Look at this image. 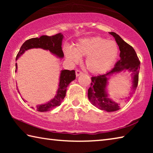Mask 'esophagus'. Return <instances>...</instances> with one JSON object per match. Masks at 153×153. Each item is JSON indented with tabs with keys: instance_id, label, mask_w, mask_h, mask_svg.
I'll return each mask as SVG.
<instances>
[{
	"instance_id": "1",
	"label": "esophagus",
	"mask_w": 153,
	"mask_h": 153,
	"mask_svg": "<svg viewBox=\"0 0 153 153\" xmlns=\"http://www.w3.org/2000/svg\"><path fill=\"white\" fill-rule=\"evenodd\" d=\"M82 74H83L82 72L81 71H79V70H76V75L77 77H79V76H81Z\"/></svg>"
}]
</instances>
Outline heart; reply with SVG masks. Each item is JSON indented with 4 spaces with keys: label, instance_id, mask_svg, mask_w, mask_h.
<instances>
[{
    "label": "heart",
    "instance_id": "obj_1",
    "mask_svg": "<svg viewBox=\"0 0 153 153\" xmlns=\"http://www.w3.org/2000/svg\"><path fill=\"white\" fill-rule=\"evenodd\" d=\"M119 51L115 41L99 36L80 40L74 48L67 47L65 51L67 57L76 63L82 56H87L86 68L94 74L105 73L111 69L117 60Z\"/></svg>",
    "mask_w": 153,
    "mask_h": 153
}]
</instances>
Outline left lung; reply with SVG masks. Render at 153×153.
Listing matches in <instances>:
<instances>
[{"label":"left lung","mask_w":153,"mask_h":153,"mask_svg":"<svg viewBox=\"0 0 153 153\" xmlns=\"http://www.w3.org/2000/svg\"><path fill=\"white\" fill-rule=\"evenodd\" d=\"M115 38L120 48V59L115 67L107 74L92 77L91 86L88 90V97L92 104L96 107L107 112H113L120 108V103L109 97L107 91L108 80L113 75L128 71L132 78V92L136 90L138 83V75L140 62L132 46L126 42L115 32H109Z\"/></svg>","instance_id":"1"}]
</instances>
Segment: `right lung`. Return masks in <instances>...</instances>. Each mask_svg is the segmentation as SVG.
I'll return each mask as SVG.
<instances>
[{
	"label": "right lung",
	"instance_id": "right-lung-1",
	"mask_svg": "<svg viewBox=\"0 0 153 153\" xmlns=\"http://www.w3.org/2000/svg\"><path fill=\"white\" fill-rule=\"evenodd\" d=\"M63 37V34L59 33L55 36H48L43 35L41 36L40 38H33L27 40L21 46L20 50L16 56V61L25 51L32 48H42L44 50L49 51L51 54L57 56L58 58H63L64 54L61 47ZM17 64L16 63H15V72H17ZM75 79H76V72L74 70L69 71L67 69L61 70L60 76H59V87L55 97L53 99L45 104L36 105L34 107L35 109L40 112H45L60 105L66 95L67 86ZM17 90L18 92L20 94L19 89L17 88ZM22 99L24 100V98ZM25 101V100H24V102Z\"/></svg>",
	"mask_w": 153,
	"mask_h": 153
}]
</instances>
